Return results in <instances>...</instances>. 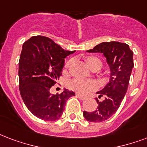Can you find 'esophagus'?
<instances>
[{
	"label": "esophagus",
	"mask_w": 147,
	"mask_h": 147,
	"mask_svg": "<svg viewBox=\"0 0 147 147\" xmlns=\"http://www.w3.org/2000/svg\"><path fill=\"white\" fill-rule=\"evenodd\" d=\"M76 96L78 98H79L80 100H85V99H86V97H85V96H81V95H79V94H76Z\"/></svg>",
	"instance_id": "34e87169"
}]
</instances>
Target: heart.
Wrapping results in <instances>:
<instances>
[{
  "mask_svg": "<svg viewBox=\"0 0 147 147\" xmlns=\"http://www.w3.org/2000/svg\"><path fill=\"white\" fill-rule=\"evenodd\" d=\"M86 61L88 64L89 67L93 65L94 64L96 63H101V61L98 59L93 57V56H88L86 59ZM73 61L72 60H69L66 62L65 67L67 69H69L72 65ZM69 87L71 88L74 91L77 92L78 93L85 94L89 91L93 90L94 88L96 87V83L94 82L88 81V80H84L81 78H74L71 81L69 82Z\"/></svg>",
  "mask_w": 147,
  "mask_h": 147,
  "instance_id": "obj_1",
  "label": "heart"
}]
</instances>
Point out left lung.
I'll return each mask as SVG.
<instances>
[{
	"label": "left lung",
	"mask_w": 147,
	"mask_h": 147,
	"mask_svg": "<svg viewBox=\"0 0 147 147\" xmlns=\"http://www.w3.org/2000/svg\"><path fill=\"white\" fill-rule=\"evenodd\" d=\"M102 53L110 68V79L106 87L98 92L99 97L104 96L93 112H83V116L89 122L99 123L110 118L120 106L126 95L132 69L133 68V52L127 44L119 41L102 42L87 51Z\"/></svg>",
	"instance_id": "obj_1"
}]
</instances>
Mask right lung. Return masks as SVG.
Listing matches in <instances>:
<instances>
[{
    "label": "right lung",
    "instance_id": "right-lung-1",
    "mask_svg": "<svg viewBox=\"0 0 147 147\" xmlns=\"http://www.w3.org/2000/svg\"><path fill=\"white\" fill-rule=\"evenodd\" d=\"M75 51H66L45 36H33L22 46L19 59V90L34 116L45 121L61 117L66 101L75 92L65 89L51 94V88L62 74L65 59Z\"/></svg>",
    "mask_w": 147,
    "mask_h": 147
}]
</instances>
